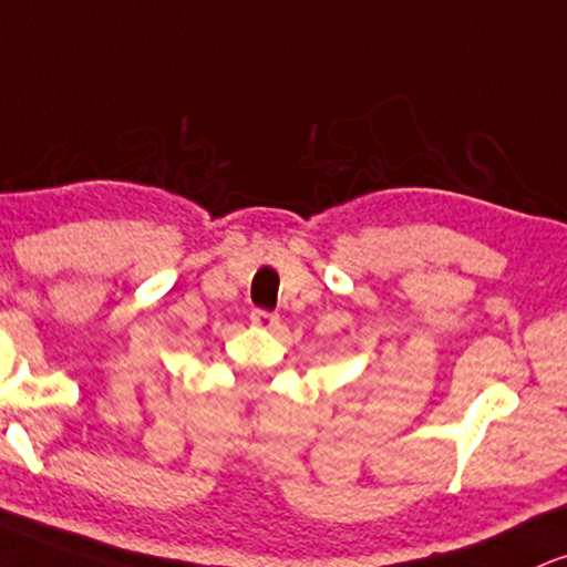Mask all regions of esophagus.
Listing matches in <instances>:
<instances>
[{
    "mask_svg": "<svg viewBox=\"0 0 567 567\" xmlns=\"http://www.w3.org/2000/svg\"><path fill=\"white\" fill-rule=\"evenodd\" d=\"M250 322L258 324V327H277L279 317L275 311H266V309H254L250 311Z\"/></svg>",
    "mask_w": 567,
    "mask_h": 567,
    "instance_id": "esophagus-1",
    "label": "esophagus"
}]
</instances>
